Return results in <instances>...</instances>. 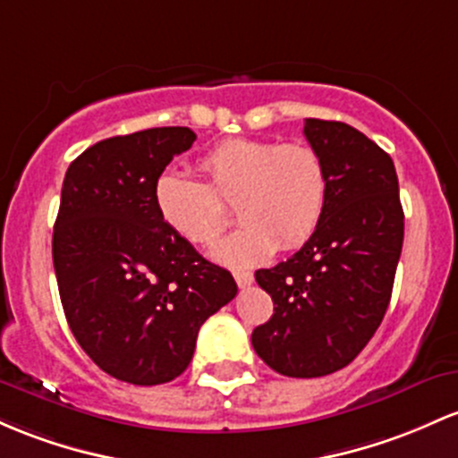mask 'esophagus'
Wrapping results in <instances>:
<instances>
[{"label":"esophagus","mask_w":458,"mask_h":458,"mask_svg":"<svg viewBox=\"0 0 458 458\" xmlns=\"http://www.w3.org/2000/svg\"><path fill=\"white\" fill-rule=\"evenodd\" d=\"M234 280H237V284L241 289H245V286H250L254 283V274L252 271H234Z\"/></svg>","instance_id":"34e87169"}]
</instances>
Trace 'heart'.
Here are the masks:
<instances>
[{
    "label": "heart",
    "instance_id": "heart-1",
    "mask_svg": "<svg viewBox=\"0 0 458 458\" xmlns=\"http://www.w3.org/2000/svg\"><path fill=\"white\" fill-rule=\"evenodd\" d=\"M204 182L178 172L154 180L158 219L191 245H210L234 206L241 228L213 248L230 267H252L276 250H298L318 233L328 204L324 158L306 143L228 139L198 158Z\"/></svg>",
    "mask_w": 458,
    "mask_h": 458
}]
</instances>
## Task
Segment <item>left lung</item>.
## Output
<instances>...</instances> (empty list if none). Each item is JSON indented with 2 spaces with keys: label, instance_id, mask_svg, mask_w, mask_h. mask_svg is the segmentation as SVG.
<instances>
[{
  "label": "left lung",
  "instance_id": "1",
  "mask_svg": "<svg viewBox=\"0 0 458 458\" xmlns=\"http://www.w3.org/2000/svg\"><path fill=\"white\" fill-rule=\"evenodd\" d=\"M324 158L328 204L318 233L291 259L256 271L274 315L252 345L271 369L318 378L344 369L378 330L394 289L404 213L391 156L356 128L306 119Z\"/></svg>",
  "mask_w": 458,
  "mask_h": 458
}]
</instances>
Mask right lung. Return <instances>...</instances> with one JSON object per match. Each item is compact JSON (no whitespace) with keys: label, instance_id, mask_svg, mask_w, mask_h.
Instances as JSON below:
<instances>
[{"label":"right lung","instance_id":"1","mask_svg":"<svg viewBox=\"0 0 458 458\" xmlns=\"http://www.w3.org/2000/svg\"><path fill=\"white\" fill-rule=\"evenodd\" d=\"M189 128H149L90 145L64 174L52 256L69 328L99 369L163 385L189 368L199 326L237 295L210 263L158 219L152 187Z\"/></svg>","mask_w":458,"mask_h":458}]
</instances>
